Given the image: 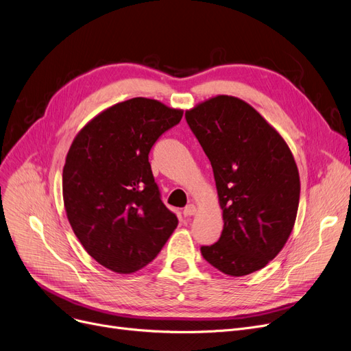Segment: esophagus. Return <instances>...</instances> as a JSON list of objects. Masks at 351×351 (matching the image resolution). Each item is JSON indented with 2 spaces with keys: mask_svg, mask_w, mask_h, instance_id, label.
Returning a JSON list of instances; mask_svg holds the SVG:
<instances>
[{
  "mask_svg": "<svg viewBox=\"0 0 351 351\" xmlns=\"http://www.w3.org/2000/svg\"><path fill=\"white\" fill-rule=\"evenodd\" d=\"M195 212H197V208H195V206H194V204H189V206L184 207L183 215H184L186 217H190V216L195 215Z\"/></svg>",
  "mask_w": 351,
  "mask_h": 351,
  "instance_id": "1",
  "label": "esophagus"
}]
</instances>
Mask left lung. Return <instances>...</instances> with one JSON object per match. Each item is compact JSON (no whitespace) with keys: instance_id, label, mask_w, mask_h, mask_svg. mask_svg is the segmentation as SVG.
I'll return each instance as SVG.
<instances>
[{"instance_id":"left-lung-1","label":"left lung","mask_w":351,"mask_h":351,"mask_svg":"<svg viewBox=\"0 0 351 351\" xmlns=\"http://www.w3.org/2000/svg\"><path fill=\"white\" fill-rule=\"evenodd\" d=\"M213 168L223 212L220 239L202 246L220 272L243 276L265 268L285 246L300 204V173L272 125L239 97L217 95L186 110Z\"/></svg>"}]
</instances>
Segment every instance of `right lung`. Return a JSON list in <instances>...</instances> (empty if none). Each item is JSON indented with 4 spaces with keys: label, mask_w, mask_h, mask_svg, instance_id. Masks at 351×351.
<instances>
[{
    "label": "right lung",
    "mask_w": 351,
    "mask_h": 351,
    "mask_svg": "<svg viewBox=\"0 0 351 351\" xmlns=\"http://www.w3.org/2000/svg\"><path fill=\"white\" fill-rule=\"evenodd\" d=\"M183 118L156 99L132 97L97 114L75 136L63 167L64 210L88 254L117 274L143 269L178 220L160 199L148 154Z\"/></svg>",
    "instance_id": "obj_1"
}]
</instances>
